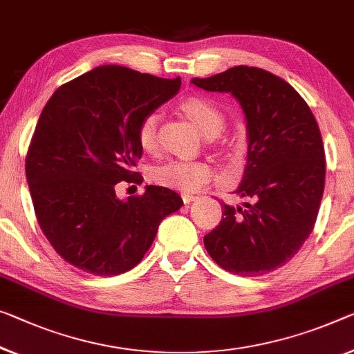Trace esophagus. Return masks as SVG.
<instances>
[{
  "label": "esophagus",
  "instance_id": "obj_1",
  "mask_svg": "<svg viewBox=\"0 0 354 354\" xmlns=\"http://www.w3.org/2000/svg\"><path fill=\"white\" fill-rule=\"evenodd\" d=\"M182 199H183V203H185V204H189V203H192V201L198 199V196L189 194V193H182Z\"/></svg>",
  "mask_w": 354,
  "mask_h": 354
}]
</instances>
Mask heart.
<instances>
[{
	"label": "heart",
	"instance_id": "b5f03b06",
	"mask_svg": "<svg viewBox=\"0 0 354 354\" xmlns=\"http://www.w3.org/2000/svg\"><path fill=\"white\" fill-rule=\"evenodd\" d=\"M182 111L192 118L199 131L207 138H215L225 127V115L214 102L203 96H192L182 101ZM160 111H150L140 118L138 127L139 145L145 151H155L160 140ZM212 166L205 161L196 160H172L158 166L153 172L155 182L162 187L180 189V192H196L207 183L212 177Z\"/></svg>",
	"mask_w": 354,
	"mask_h": 354
}]
</instances>
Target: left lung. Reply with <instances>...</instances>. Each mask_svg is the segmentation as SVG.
I'll list each match as a JSON object with an SVG mask.
<instances>
[{
	"mask_svg": "<svg viewBox=\"0 0 354 354\" xmlns=\"http://www.w3.org/2000/svg\"><path fill=\"white\" fill-rule=\"evenodd\" d=\"M192 84L231 93L248 131L247 166L236 193L253 203H223L220 225L204 236L205 250L232 274H269L295 257L317 221L326 177L318 123L290 84L261 68L234 66Z\"/></svg>",
	"mask_w": 354,
	"mask_h": 354,
	"instance_id": "8db88e82",
	"label": "left lung"
}]
</instances>
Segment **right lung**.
<instances>
[{
    "instance_id": "1",
    "label": "right lung",
    "mask_w": 354,
    "mask_h": 354,
    "mask_svg": "<svg viewBox=\"0 0 354 354\" xmlns=\"http://www.w3.org/2000/svg\"><path fill=\"white\" fill-rule=\"evenodd\" d=\"M161 79L106 64L63 84L42 109L25 160L42 232L66 263L118 275L142 261L160 223L183 205L176 192L149 185L120 201L115 185L142 183L138 127L177 93Z\"/></svg>"
}]
</instances>
